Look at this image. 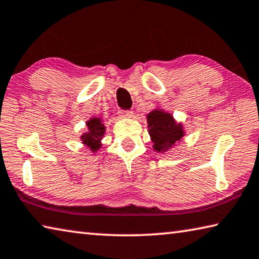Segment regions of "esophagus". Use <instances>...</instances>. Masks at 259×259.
Returning a JSON list of instances; mask_svg holds the SVG:
<instances>
[{
  "label": "esophagus",
  "instance_id": "esophagus-1",
  "mask_svg": "<svg viewBox=\"0 0 259 259\" xmlns=\"http://www.w3.org/2000/svg\"><path fill=\"white\" fill-rule=\"evenodd\" d=\"M120 117H133L134 113L131 111H125V110H120L119 111Z\"/></svg>",
  "mask_w": 259,
  "mask_h": 259
}]
</instances>
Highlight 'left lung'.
Returning a JSON list of instances; mask_svg holds the SVG:
<instances>
[{"mask_svg": "<svg viewBox=\"0 0 259 259\" xmlns=\"http://www.w3.org/2000/svg\"><path fill=\"white\" fill-rule=\"evenodd\" d=\"M148 133L152 137L153 147L157 152H165L172 145L180 142L185 131L181 123H177L170 113L154 110L147 115Z\"/></svg>", "mask_w": 259, "mask_h": 259, "instance_id": "left-lung-1", "label": "left lung"}]
</instances>
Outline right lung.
Masks as SVG:
<instances>
[{
  "label": "right lung",
  "mask_w": 259,
  "mask_h": 259,
  "mask_svg": "<svg viewBox=\"0 0 259 259\" xmlns=\"http://www.w3.org/2000/svg\"><path fill=\"white\" fill-rule=\"evenodd\" d=\"M88 131L81 136L82 144L87 145L91 150L96 152L101 148V139L105 134V126L102 123L100 117H92L91 120L87 121Z\"/></svg>",
  "instance_id": "add662e5"
}]
</instances>
